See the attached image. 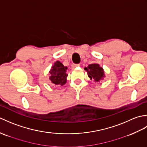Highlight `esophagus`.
I'll use <instances>...</instances> for the list:
<instances>
[{
  "label": "esophagus",
  "instance_id": "esophagus-1",
  "mask_svg": "<svg viewBox=\"0 0 147 147\" xmlns=\"http://www.w3.org/2000/svg\"><path fill=\"white\" fill-rule=\"evenodd\" d=\"M78 66H80V64H73V65H71V67H72V68H73V69L75 68V67H78Z\"/></svg>",
  "mask_w": 147,
  "mask_h": 147
}]
</instances>
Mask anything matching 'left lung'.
<instances>
[{"instance_id": "obj_1", "label": "left lung", "mask_w": 147, "mask_h": 147, "mask_svg": "<svg viewBox=\"0 0 147 147\" xmlns=\"http://www.w3.org/2000/svg\"><path fill=\"white\" fill-rule=\"evenodd\" d=\"M88 74V77L91 80H94L95 82H100L105 77L104 70L98 64L93 63L89 64L84 68Z\"/></svg>"}]
</instances>
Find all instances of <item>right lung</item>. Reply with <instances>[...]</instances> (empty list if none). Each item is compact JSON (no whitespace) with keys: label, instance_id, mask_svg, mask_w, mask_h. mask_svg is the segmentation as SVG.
Masks as SVG:
<instances>
[{"label":"right lung","instance_id":"1","mask_svg":"<svg viewBox=\"0 0 147 147\" xmlns=\"http://www.w3.org/2000/svg\"><path fill=\"white\" fill-rule=\"evenodd\" d=\"M67 67L59 61H55L49 71V80L53 85H64L67 82Z\"/></svg>","mask_w":147,"mask_h":147}]
</instances>
